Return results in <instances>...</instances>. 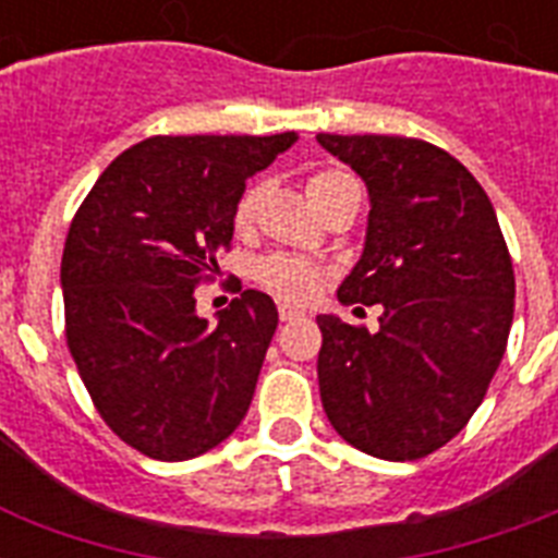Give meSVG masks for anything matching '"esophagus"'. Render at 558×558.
Listing matches in <instances>:
<instances>
[{"label":"esophagus","instance_id":"34e87169","mask_svg":"<svg viewBox=\"0 0 558 558\" xmlns=\"http://www.w3.org/2000/svg\"><path fill=\"white\" fill-rule=\"evenodd\" d=\"M280 322H301L304 318V313L301 310H292V306H280Z\"/></svg>","mask_w":558,"mask_h":558}]
</instances>
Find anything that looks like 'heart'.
I'll use <instances>...</instances> for the list:
<instances>
[{"mask_svg":"<svg viewBox=\"0 0 558 558\" xmlns=\"http://www.w3.org/2000/svg\"><path fill=\"white\" fill-rule=\"evenodd\" d=\"M350 182H353V177L344 173V170L318 168L306 177L304 187L310 202L315 205V210H322L324 202L332 199ZM260 182H252V185L240 193L234 214H231L236 234L252 231L254 219H257V208H260ZM324 278H327V269H324L322 263L306 260V257H298V254H271V257L257 263V283L275 298H280V301H287V304H306L322 289Z\"/></svg>","mask_w":558,"mask_h":558,"instance_id":"1","label":"heart"}]
</instances>
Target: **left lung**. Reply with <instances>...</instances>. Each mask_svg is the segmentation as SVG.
Returning <instances> with one entry per match:
<instances>
[{"mask_svg":"<svg viewBox=\"0 0 558 558\" xmlns=\"http://www.w3.org/2000/svg\"><path fill=\"white\" fill-rule=\"evenodd\" d=\"M365 179L362 260L339 301L381 304L379 332L322 315L318 388L332 428L381 460H420L458 437L501 365L515 275L477 179L405 135H318Z\"/></svg>","mask_w":558,"mask_h":558,"instance_id":"obj_1","label":"left lung"}]
</instances>
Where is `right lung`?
I'll use <instances>...</instances> for the list:
<instances>
[{"instance_id":"obj_1","label":"right lung","mask_w":558,"mask_h":558,"mask_svg":"<svg viewBox=\"0 0 558 558\" xmlns=\"http://www.w3.org/2000/svg\"><path fill=\"white\" fill-rule=\"evenodd\" d=\"M295 138L153 135L121 153L74 214L60 263L65 344L104 423L147 458H199L252 405L275 301L244 289L208 327L193 289L231 252L245 179Z\"/></svg>"}]
</instances>
